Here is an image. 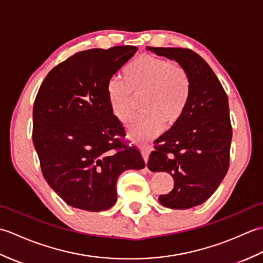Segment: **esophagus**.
I'll list each match as a JSON object with an SVG mask.
<instances>
[{
  "mask_svg": "<svg viewBox=\"0 0 263 263\" xmlns=\"http://www.w3.org/2000/svg\"><path fill=\"white\" fill-rule=\"evenodd\" d=\"M149 154H150L149 148H148L147 146H143V147L141 148V155H142L143 160H144V163H146V164H147L148 158H149Z\"/></svg>",
  "mask_w": 263,
  "mask_h": 263,
  "instance_id": "esophagus-1",
  "label": "esophagus"
}]
</instances>
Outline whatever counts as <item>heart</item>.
<instances>
[{
    "instance_id": "obj_1",
    "label": "heart",
    "mask_w": 263,
    "mask_h": 263,
    "mask_svg": "<svg viewBox=\"0 0 263 263\" xmlns=\"http://www.w3.org/2000/svg\"><path fill=\"white\" fill-rule=\"evenodd\" d=\"M125 81L111 78L107 98L111 111L126 123L140 99L141 115L128 125V136L137 142L147 141L165 128L175 126L186 109L190 98V78L185 69L171 61L144 54L136 59L124 72Z\"/></svg>"
}]
</instances>
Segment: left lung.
I'll list each match as a JSON object with an SVG mask.
<instances>
[{
  "mask_svg": "<svg viewBox=\"0 0 263 263\" xmlns=\"http://www.w3.org/2000/svg\"><path fill=\"white\" fill-rule=\"evenodd\" d=\"M147 49L176 61L190 78L186 109L180 122L155 141L147 165L152 172H167L174 178V187L160 195L159 202L171 209H189L211 197L230 167L228 98L215 72L191 49Z\"/></svg>",
  "mask_w": 263,
  "mask_h": 263,
  "instance_id": "obj_1",
  "label": "left lung"
}]
</instances>
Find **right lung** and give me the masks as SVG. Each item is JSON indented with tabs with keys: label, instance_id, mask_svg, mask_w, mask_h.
<instances>
[{
	"label": "right lung",
	"instance_id": "add662e5",
	"mask_svg": "<svg viewBox=\"0 0 263 263\" xmlns=\"http://www.w3.org/2000/svg\"><path fill=\"white\" fill-rule=\"evenodd\" d=\"M138 48L76 53L49 71L33 103L32 141L48 185L69 205L103 211L116 202L124 171L144 168L139 150L122 142L107 83Z\"/></svg>",
	"mask_w": 263,
	"mask_h": 263
}]
</instances>
